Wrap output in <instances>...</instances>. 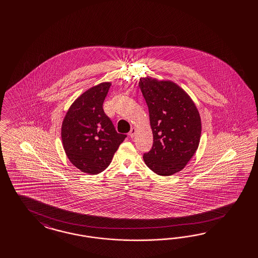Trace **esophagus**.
<instances>
[{
  "label": "esophagus",
  "mask_w": 258,
  "mask_h": 258,
  "mask_svg": "<svg viewBox=\"0 0 258 258\" xmlns=\"http://www.w3.org/2000/svg\"><path fill=\"white\" fill-rule=\"evenodd\" d=\"M135 134H136V128H135V127H133V128L131 130L130 133H128V136H130L131 138H133V137L135 136Z\"/></svg>",
  "instance_id": "1"
}]
</instances>
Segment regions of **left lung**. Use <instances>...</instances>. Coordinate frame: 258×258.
<instances>
[{
  "instance_id": "8db88e82",
  "label": "left lung",
  "mask_w": 258,
  "mask_h": 258,
  "mask_svg": "<svg viewBox=\"0 0 258 258\" xmlns=\"http://www.w3.org/2000/svg\"><path fill=\"white\" fill-rule=\"evenodd\" d=\"M142 94L149 107L153 146L144 161L160 176H170L188 164L199 148L202 120L195 103L171 80L141 78Z\"/></svg>"
}]
</instances>
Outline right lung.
Segmentation results:
<instances>
[{
  "mask_svg": "<svg viewBox=\"0 0 258 258\" xmlns=\"http://www.w3.org/2000/svg\"><path fill=\"white\" fill-rule=\"evenodd\" d=\"M110 82L88 89L71 105L61 125L62 146L69 161L81 172L98 174L109 166L126 135L117 133L104 112Z\"/></svg>",
  "mask_w": 258,
  "mask_h": 258,
  "instance_id": "1",
  "label": "right lung"
}]
</instances>
